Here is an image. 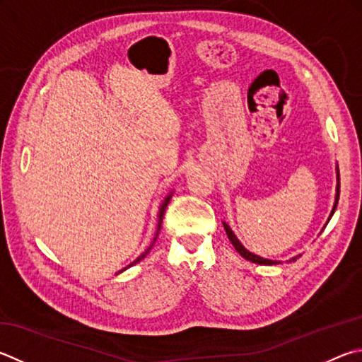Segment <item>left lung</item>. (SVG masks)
I'll list each match as a JSON object with an SVG mask.
<instances>
[{
	"label": "left lung",
	"mask_w": 362,
	"mask_h": 362,
	"mask_svg": "<svg viewBox=\"0 0 362 362\" xmlns=\"http://www.w3.org/2000/svg\"><path fill=\"white\" fill-rule=\"evenodd\" d=\"M336 173H337V187H336V199H334V206H332V210H331V214H329V218H327V221H326V225L327 223H329V220H331V216L334 215V212H336V207H337V202H339V193H340V179H339V166H336ZM326 225H325V228H326ZM223 226H225V231H226V234H228V238H229V240H231V244H233V247L238 250V253L240 255V256H244L245 259H248V261H252V262H256V264H264V266H272V264H280L281 261H275V259H267V258H262V256H258V255H255V253H252L250 252V250H247L244 245L240 244V240L235 238V234L233 233V229L229 228V225L226 221H223ZM323 228V229H325ZM323 229H321V231H323ZM300 255H298V256H293L291 259H288V262H291V261H296L299 258Z\"/></svg>",
	"instance_id": "left-lung-1"
}]
</instances>
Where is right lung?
Segmentation results:
<instances>
[{
  "mask_svg": "<svg viewBox=\"0 0 362 362\" xmlns=\"http://www.w3.org/2000/svg\"><path fill=\"white\" fill-rule=\"evenodd\" d=\"M170 198H173V192H170L166 198H164V201H163V204L160 206V209H158V225H156V234H155V238H153V240H152V244H150L147 248H146V252H144L142 255H139L137 256V258L131 262V264H128L127 267H123L120 272L118 274H122L123 271H127V269H129L131 266H134V264H137V262H141L144 258H146V256L148 255V252L150 250H152V247H153V244H155V240H156V238H158V234H160V229H161V223H163V216H164V212H166V207H168V204H169V201H170Z\"/></svg>",
  "mask_w": 362,
  "mask_h": 362,
  "instance_id": "1",
  "label": "right lung"
}]
</instances>
